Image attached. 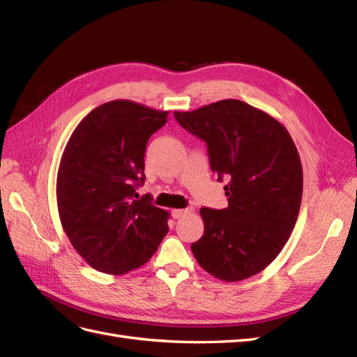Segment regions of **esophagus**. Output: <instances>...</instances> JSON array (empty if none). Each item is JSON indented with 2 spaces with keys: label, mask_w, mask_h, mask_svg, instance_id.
Wrapping results in <instances>:
<instances>
[{
  "label": "esophagus",
  "mask_w": 357,
  "mask_h": 357,
  "mask_svg": "<svg viewBox=\"0 0 357 357\" xmlns=\"http://www.w3.org/2000/svg\"><path fill=\"white\" fill-rule=\"evenodd\" d=\"M190 211H192V208H176V210H172V218L180 219V218H183V215H186Z\"/></svg>",
  "instance_id": "34e87169"
}]
</instances>
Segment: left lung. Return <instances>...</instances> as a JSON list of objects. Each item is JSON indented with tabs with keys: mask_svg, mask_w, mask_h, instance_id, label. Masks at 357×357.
<instances>
[{
	"mask_svg": "<svg viewBox=\"0 0 357 357\" xmlns=\"http://www.w3.org/2000/svg\"><path fill=\"white\" fill-rule=\"evenodd\" d=\"M174 116L207 143L219 181L228 180V207L199 210L204 235L190 245L193 256L222 282L256 275L282 252L299 214L302 165L294 139L277 119L238 100Z\"/></svg>",
	"mask_w": 357,
	"mask_h": 357,
	"instance_id": "left-lung-1",
	"label": "left lung"
}]
</instances>
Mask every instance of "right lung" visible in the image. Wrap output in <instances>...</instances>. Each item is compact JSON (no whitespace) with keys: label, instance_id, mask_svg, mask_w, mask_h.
<instances>
[{"label":"right lung","instance_id":"obj_1","mask_svg":"<svg viewBox=\"0 0 357 357\" xmlns=\"http://www.w3.org/2000/svg\"><path fill=\"white\" fill-rule=\"evenodd\" d=\"M169 112L129 100L93 109L74 129L56 178L62 228L96 271L121 275L144 265L168 232L169 213L138 198L149 138Z\"/></svg>","mask_w":357,"mask_h":357}]
</instances>
